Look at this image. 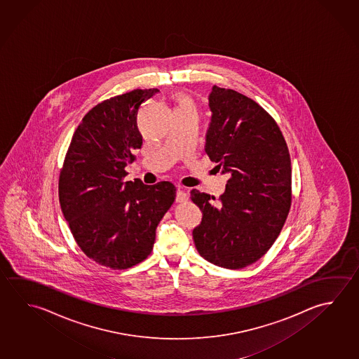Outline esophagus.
<instances>
[{
	"label": "esophagus",
	"mask_w": 359,
	"mask_h": 359,
	"mask_svg": "<svg viewBox=\"0 0 359 359\" xmlns=\"http://www.w3.org/2000/svg\"><path fill=\"white\" fill-rule=\"evenodd\" d=\"M188 201V194L182 190V189H177V203H184Z\"/></svg>",
	"instance_id": "34e87169"
}]
</instances>
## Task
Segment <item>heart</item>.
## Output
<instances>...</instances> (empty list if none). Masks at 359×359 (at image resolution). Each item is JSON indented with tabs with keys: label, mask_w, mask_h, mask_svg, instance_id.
I'll return each mask as SVG.
<instances>
[{
	"label": "heart",
	"mask_w": 359,
	"mask_h": 359,
	"mask_svg": "<svg viewBox=\"0 0 359 359\" xmlns=\"http://www.w3.org/2000/svg\"><path fill=\"white\" fill-rule=\"evenodd\" d=\"M172 101L175 104V114H196V107L194 102L184 93H177L172 97Z\"/></svg>",
	"instance_id": "obj_1"
}]
</instances>
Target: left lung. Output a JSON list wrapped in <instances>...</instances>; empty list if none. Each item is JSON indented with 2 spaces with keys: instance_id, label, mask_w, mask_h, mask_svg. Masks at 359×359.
<instances>
[{
  "instance_id": "8db88e82",
  "label": "left lung",
  "mask_w": 359,
  "mask_h": 359,
  "mask_svg": "<svg viewBox=\"0 0 359 359\" xmlns=\"http://www.w3.org/2000/svg\"><path fill=\"white\" fill-rule=\"evenodd\" d=\"M209 107L205 152L229 179L217 204L207 193L190 191L203 212L193 238L201 257L238 270L262 257L283 229L291 207V160L276 121L251 98L213 86Z\"/></svg>"
}]
</instances>
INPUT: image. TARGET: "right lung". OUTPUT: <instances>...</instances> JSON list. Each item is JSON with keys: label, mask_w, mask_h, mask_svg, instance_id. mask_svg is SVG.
<instances>
[{"label": "right lung", "mask_w": 359, "mask_h": 359, "mask_svg": "<svg viewBox=\"0 0 359 359\" xmlns=\"http://www.w3.org/2000/svg\"><path fill=\"white\" fill-rule=\"evenodd\" d=\"M158 89H135L98 103L83 117L59 177V201L87 257L126 270L151 253L156 226L175 201L170 182H125L141 149L137 112Z\"/></svg>", "instance_id": "1"}]
</instances>
